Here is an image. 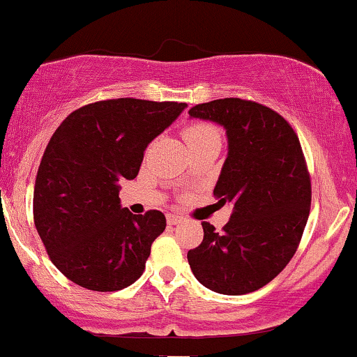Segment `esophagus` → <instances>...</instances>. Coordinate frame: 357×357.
<instances>
[{
	"instance_id": "obj_1",
	"label": "esophagus",
	"mask_w": 357,
	"mask_h": 357,
	"mask_svg": "<svg viewBox=\"0 0 357 357\" xmlns=\"http://www.w3.org/2000/svg\"><path fill=\"white\" fill-rule=\"evenodd\" d=\"M166 221H167V225H178V223H181L183 218L179 215H173V213H169V215L166 216Z\"/></svg>"
}]
</instances>
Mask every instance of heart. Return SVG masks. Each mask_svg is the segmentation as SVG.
Returning <instances> with one entry per match:
<instances>
[{"mask_svg":"<svg viewBox=\"0 0 357 357\" xmlns=\"http://www.w3.org/2000/svg\"><path fill=\"white\" fill-rule=\"evenodd\" d=\"M183 136L184 141L188 142V146H192L198 144V142L208 141V139L220 137V132L215 126L208 124V122H195V124L184 127Z\"/></svg>","mask_w":357,"mask_h":357,"instance_id":"1","label":"heart"}]
</instances>
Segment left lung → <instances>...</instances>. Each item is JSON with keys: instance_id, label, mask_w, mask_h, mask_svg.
<instances>
[{"instance_id": "left-lung-1", "label": "left lung", "mask_w": 357, "mask_h": 357, "mask_svg": "<svg viewBox=\"0 0 357 357\" xmlns=\"http://www.w3.org/2000/svg\"><path fill=\"white\" fill-rule=\"evenodd\" d=\"M190 116L227 130L228 155L213 195L233 211L221 233L203 221V241L188 261L213 292H255L287 267L309 218L312 190L301 142L280 114L253 100H211Z\"/></svg>"}]
</instances>
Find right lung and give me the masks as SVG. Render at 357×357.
<instances>
[{
    "instance_id": "right-lung-1",
    "label": "right lung",
    "mask_w": 357,
    "mask_h": 357,
    "mask_svg": "<svg viewBox=\"0 0 357 357\" xmlns=\"http://www.w3.org/2000/svg\"><path fill=\"white\" fill-rule=\"evenodd\" d=\"M184 107L100 100L73 110L53 132L36 173L33 220L53 265L73 284L116 292L142 275L166 218L122 208L119 181L136 178L147 144Z\"/></svg>"
}]
</instances>
